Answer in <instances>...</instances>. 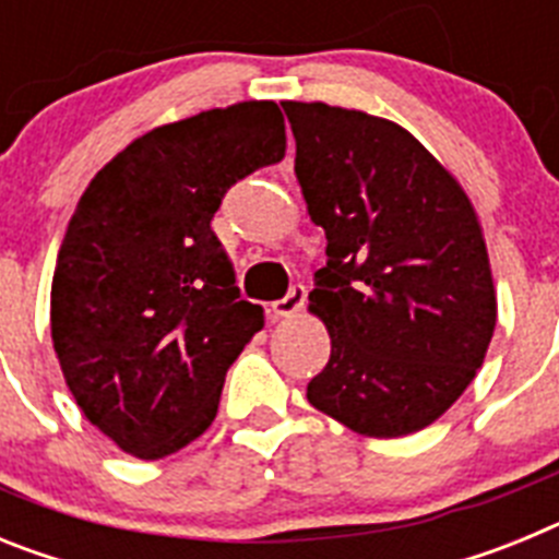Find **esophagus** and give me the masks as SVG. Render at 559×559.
<instances>
[{
    "mask_svg": "<svg viewBox=\"0 0 559 559\" xmlns=\"http://www.w3.org/2000/svg\"><path fill=\"white\" fill-rule=\"evenodd\" d=\"M305 299H308V288H305L302 283H294L290 285L288 294L283 296V299H276V302H271V316H276V319H283V316H294L296 310L302 308Z\"/></svg>",
    "mask_w": 559,
    "mask_h": 559,
    "instance_id": "1",
    "label": "esophagus"
}]
</instances>
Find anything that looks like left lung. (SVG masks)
<instances>
[{
	"instance_id": "1",
	"label": "left lung",
	"mask_w": 559,
	"mask_h": 559,
	"mask_svg": "<svg viewBox=\"0 0 559 559\" xmlns=\"http://www.w3.org/2000/svg\"><path fill=\"white\" fill-rule=\"evenodd\" d=\"M283 108L310 221L328 237L308 299L333 347L310 406L367 437H406L456 403L490 347L481 226L406 128L328 103Z\"/></svg>"
}]
</instances>
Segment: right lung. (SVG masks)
Instances as JSON below:
<instances>
[{
    "mask_svg": "<svg viewBox=\"0 0 559 559\" xmlns=\"http://www.w3.org/2000/svg\"><path fill=\"white\" fill-rule=\"evenodd\" d=\"M283 156L276 103L212 108L133 140L78 201L52 276V344L81 412L126 453L162 459L201 437L263 330L210 224L231 185Z\"/></svg>",
    "mask_w": 559,
    "mask_h": 559,
    "instance_id": "right-lung-1",
    "label": "right lung"
}]
</instances>
